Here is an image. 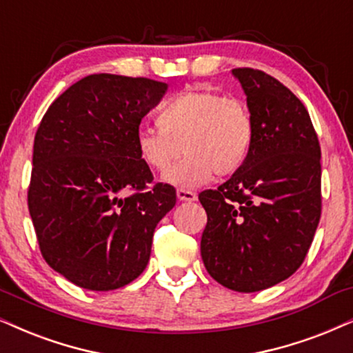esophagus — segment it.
<instances>
[{
  "mask_svg": "<svg viewBox=\"0 0 353 353\" xmlns=\"http://www.w3.org/2000/svg\"><path fill=\"white\" fill-rule=\"evenodd\" d=\"M176 198H178V201L193 203V201L198 199V196H196V193H193V191H188V190H183V188H180V190H176Z\"/></svg>",
  "mask_w": 353,
  "mask_h": 353,
  "instance_id": "obj_1",
  "label": "esophagus"
}]
</instances>
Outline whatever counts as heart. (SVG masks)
<instances>
[{"mask_svg":"<svg viewBox=\"0 0 353 353\" xmlns=\"http://www.w3.org/2000/svg\"><path fill=\"white\" fill-rule=\"evenodd\" d=\"M159 126L136 130V150L144 163L165 172L185 148L187 157L163 175L183 190L203 186L212 176H230L248 160L254 143L250 110L238 99L204 87H190L167 100Z\"/></svg>","mask_w":353,"mask_h":353,"instance_id":"1","label":"heart"}]
</instances>
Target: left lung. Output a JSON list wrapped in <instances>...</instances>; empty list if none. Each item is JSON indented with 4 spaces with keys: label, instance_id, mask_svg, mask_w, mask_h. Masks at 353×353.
Instances as JSON below:
<instances>
[{
    "label": "left lung",
    "instance_id": "left-lung-1",
    "mask_svg": "<svg viewBox=\"0 0 353 353\" xmlns=\"http://www.w3.org/2000/svg\"><path fill=\"white\" fill-rule=\"evenodd\" d=\"M254 123L248 160L199 201L204 266L223 287L259 292L301 266L321 217V148L305 105L272 76L236 68Z\"/></svg>",
    "mask_w": 353,
    "mask_h": 353
}]
</instances>
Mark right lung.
Listing matches in <instances>:
<instances>
[{
  "label": "right lung",
  "instance_id": "right-lung-1",
  "mask_svg": "<svg viewBox=\"0 0 353 353\" xmlns=\"http://www.w3.org/2000/svg\"><path fill=\"white\" fill-rule=\"evenodd\" d=\"M148 77L90 74L50 105L34 141L27 203L48 266L87 290L125 287L148 266L176 203L136 150V130L167 92Z\"/></svg>",
  "mask_w": 353,
  "mask_h": 353
}]
</instances>
